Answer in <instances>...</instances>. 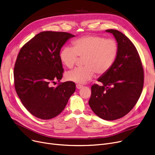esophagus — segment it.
Here are the masks:
<instances>
[{
  "instance_id": "34e87169",
  "label": "esophagus",
  "mask_w": 155,
  "mask_h": 155,
  "mask_svg": "<svg viewBox=\"0 0 155 155\" xmlns=\"http://www.w3.org/2000/svg\"><path fill=\"white\" fill-rule=\"evenodd\" d=\"M76 87H77L78 89H80V88H82L83 87V85H80V84H77Z\"/></svg>"
}]
</instances>
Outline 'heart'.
<instances>
[{
	"mask_svg": "<svg viewBox=\"0 0 155 155\" xmlns=\"http://www.w3.org/2000/svg\"><path fill=\"white\" fill-rule=\"evenodd\" d=\"M118 54V45L114 39L97 35H87L73 41V47L66 46L60 53L62 63L68 68L75 66L79 57L84 58L85 67L68 71L67 80L84 84L93 78L97 73L102 75L112 67Z\"/></svg>",
	"mask_w": 155,
	"mask_h": 155,
	"instance_id": "1",
	"label": "heart"
}]
</instances>
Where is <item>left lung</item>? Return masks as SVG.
<instances>
[{"mask_svg": "<svg viewBox=\"0 0 155 155\" xmlns=\"http://www.w3.org/2000/svg\"><path fill=\"white\" fill-rule=\"evenodd\" d=\"M114 36L118 45L116 61L98 79L103 85L94 84L88 104L95 114L107 120L123 117L137 103L144 85V70L135 46L115 29L105 31Z\"/></svg>", "mask_w": 155, "mask_h": 155, "instance_id": "1", "label": "left lung"}]
</instances>
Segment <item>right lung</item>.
I'll list each match as a JSON object with an SVG mask.
<instances>
[{"label":"right lung","mask_w":155,"mask_h":155,"mask_svg":"<svg viewBox=\"0 0 155 155\" xmlns=\"http://www.w3.org/2000/svg\"><path fill=\"white\" fill-rule=\"evenodd\" d=\"M74 36L66 32L43 31L18 53L14 68L15 91L24 106L38 118L50 119L60 114L75 91L71 81L53 86L63 77L61 48Z\"/></svg>","instance_id":"right-lung-1"}]
</instances>
